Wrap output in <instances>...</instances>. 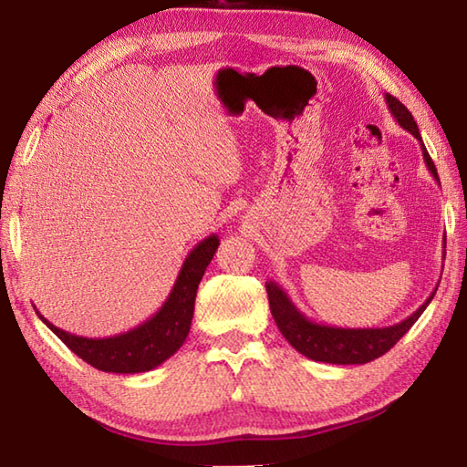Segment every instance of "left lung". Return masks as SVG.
<instances>
[{
    "instance_id": "1",
    "label": "left lung",
    "mask_w": 467,
    "mask_h": 467,
    "mask_svg": "<svg viewBox=\"0 0 467 467\" xmlns=\"http://www.w3.org/2000/svg\"><path fill=\"white\" fill-rule=\"evenodd\" d=\"M385 102L403 130H408L410 134L418 138L421 144L425 166H428V171L431 172L435 181L440 182L438 171H435V164L431 162L428 150H425L420 128L415 124L411 112L391 94H385ZM435 291H438V286H435L433 293L428 296V301H425L418 311L411 313L408 319H403L400 323L389 327H371V329H345V327H331L311 321L309 317L296 309V305L289 299V295L285 293L283 286H279L275 281L266 283V295H269L273 319L285 339L301 355L309 357V359L333 365H363L385 355L411 329L413 323L420 319L425 306L431 303Z\"/></svg>"
}]
</instances>
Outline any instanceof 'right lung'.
I'll list each match as a JSON object with an SVG mask.
<instances>
[{"label": "right lung", "mask_w": 467, "mask_h": 467, "mask_svg": "<svg viewBox=\"0 0 467 467\" xmlns=\"http://www.w3.org/2000/svg\"><path fill=\"white\" fill-rule=\"evenodd\" d=\"M218 244L221 241L216 234L206 236L204 241L198 243L184 259L164 305L150 319L126 333L104 337V339H88V337L57 329L44 315H39L37 309L36 313L52 333L62 339V343L96 369L106 373L150 371L164 363L168 357H172L186 341L194 315L198 283H201L208 263L213 261Z\"/></svg>", "instance_id": "add662e5"}]
</instances>
